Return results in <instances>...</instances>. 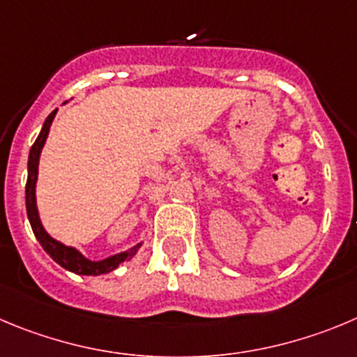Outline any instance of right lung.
<instances>
[{
	"instance_id": "obj_1",
	"label": "right lung",
	"mask_w": 357,
	"mask_h": 357,
	"mask_svg": "<svg viewBox=\"0 0 357 357\" xmlns=\"http://www.w3.org/2000/svg\"><path fill=\"white\" fill-rule=\"evenodd\" d=\"M58 111V109H56ZM56 111H52L47 116L45 123H43L42 130H40L38 137H36L35 144L29 149V158H28V181H26V211H28L29 224H31L33 232H35L36 239L42 245V248L58 262L61 268L68 269L72 273H77V275H103V273H109L112 269L118 268L121 262L130 261V259L135 255V252L139 250L141 243L135 245L133 248H130L128 252H123V254L112 255V257L103 259V261H89L86 259L81 252H77L72 246H65L63 243L56 241L51 236L45 232V229L42 227V222L38 218V209H36V197H35V185H36V176H38V160H40V151H42L43 144H45V139L49 135V128H51V123L54 119Z\"/></svg>"
}]
</instances>
